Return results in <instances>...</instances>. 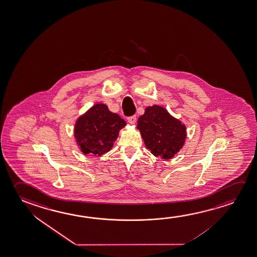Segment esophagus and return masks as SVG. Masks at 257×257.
<instances>
[{
  "label": "esophagus",
  "instance_id": "esophagus-1",
  "mask_svg": "<svg viewBox=\"0 0 257 257\" xmlns=\"http://www.w3.org/2000/svg\"><path fill=\"white\" fill-rule=\"evenodd\" d=\"M136 115H132V116H129L128 118H127V121L129 122V123L131 124H135V122H136Z\"/></svg>",
  "mask_w": 257,
  "mask_h": 257
}]
</instances>
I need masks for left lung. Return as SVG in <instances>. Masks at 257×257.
Wrapping results in <instances>:
<instances>
[{"mask_svg": "<svg viewBox=\"0 0 257 257\" xmlns=\"http://www.w3.org/2000/svg\"><path fill=\"white\" fill-rule=\"evenodd\" d=\"M147 149L156 157L174 158L186 139V127L163 107H148L138 119L137 125Z\"/></svg>", "mask_w": 257, "mask_h": 257, "instance_id": "1", "label": "left lung"}]
</instances>
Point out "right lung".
I'll return each instance as SVG.
<instances>
[{
    "mask_svg": "<svg viewBox=\"0 0 257 257\" xmlns=\"http://www.w3.org/2000/svg\"><path fill=\"white\" fill-rule=\"evenodd\" d=\"M125 124L105 104H96L75 122V140L83 154L102 156L112 149L119 130Z\"/></svg>",
    "mask_w": 257,
    "mask_h": 257,
    "instance_id": "add662e5",
    "label": "right lung"
}]
</instances>
